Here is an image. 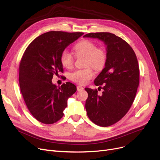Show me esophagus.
Returning <instances> with one entry per match:
<instances>
[{"instance_id":"obj_1","label":"esophagus","mask_w":160,"mask_h":160,"mask_svg":"<svg viewBox=\"0 0 160 160\" xmlns=\"http://www.w3.org/2000/svg\"><path fill=\"white\" fill-rule=\"evenodd\" d=\"M84 90V88L82 87V86H77V90L78 91H82V90Z\"/></svg>"}]
</instances>
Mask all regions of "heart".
<instances>
[{"label": "heart", "mask_w": 160, "mask_h": 160, "mask_svg": "<svg viewBox=\"0 0 160 160\" xmlns=\"http://www.w3.org/2000/svg\"><path fill=\"white\" fill-rule=\"evenodd\" d=\"M76 57H84L83 64L86 68L76 70L70 75V79L80 84H86L92 77L94 72L104 68L107 62V52L102 47H96L90 40H84L77 43L74 47ZM60 62L66 68H70L74 64V57L68 50H64L60 56Z\"/></svg>", "instance_id": "heart-1"}]
</instances>
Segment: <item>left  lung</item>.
<instances>
[{
    "label": "left lung",
    "mask_w": 160,
    "mask_h": 160,
    "mask_svg": "<svg viewBox=\"0 0 160 160\" xmlns=\"http://www.w3.org/2000/svg\"><path fill=\"white\" fill-rule=\"evenodd\" d=\"M84 37L98 38L106 45L105 68L94 80L95 85L104 91L98 95L96 89L86 88L88 94L86 110L95 124L110 126L126 114L135 99L140 82L136 55L128 42L114 34L92 32Z\"/></svg>",
    "instance_id": "8db88e82"
}]
</instances>
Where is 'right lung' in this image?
Returning <instances> with one entry per match:
<instances>
[{"label":"right lung","instance_id":"add662e5","mask_svg":"<svg viewBox=\"0 0 160 160\" xmlns=\"http://www.w3.org/2000/svg\"><path fill=\"white\" fill-rule=\"evenodd\" d=\"M83 32L50 31L36 38L26 49L19 66V84L24 102L38 121L52 124L64 116L67 100L76 91L69 82L53 84L54 75L64 72L60 56Z\"/></svg>","mask_w":160,"mask_h":160}]
</instances>
